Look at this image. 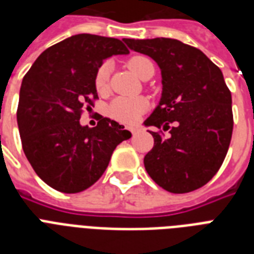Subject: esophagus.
<instances>
[{"instance_id":"34e87169","label":"esophagus","mask_w":254,"mask_h":254,"mask_svg":"<svg viewBox=\"0 0 254 254\" xmlns=\"http://www.w3.org/2000/svg\"><path fill=\"white\" fill-rule=\"evenodd\" d=\"M138 130H139L138 127H131V129H130V131L133 133V134H135V133H137Z\"/></svg>"}]
</instances>
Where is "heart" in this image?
I'll use <instances>...</instances> for the list:
<instances>
[{"label": "heart", "instance_id": "heart-1", "mask_svg": "<svg viewBox=\"0 0 254 254\" xmlns=\"http://www.w3.org/2000/svg\"><path fill=\"white\" fill-rule=\"evenodd\" d=\"M127 67L131 69V72L138 77H142L147 68L154 64L150 58L145 55H134L127 61ZM109 72H111V63L104 62L99 65L95 73V87L99 92H104L108 88L109 80ZM147 109V101L143 97H116L108 108V115L112 119L117 120L124 124H133L137 121L141 113Z\"/></svg>", "mask_w": 254, "mask_h": 254}]
</instances>
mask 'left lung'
<instances>
[{
	"label": "left lung",
	"mask_w": 254,
	"mask_h": 254,
	"mask_svg": "<svg viewBox=\"0 0 254 254\" xmlns=\"http://www.w3.org/2000/svg\"><path fill=\"white\" fill-rule=\"evenodd\" d=\"M157 62L162 97L145 121L154 146L143 158L153 181L173 193L191 192L224 162L233 130L232 96L220 68L200 50L170 38L123 39Z\"/></svg>",
	"instance_id": "obj_1"
}]
</instances>
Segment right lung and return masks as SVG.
Instances as JSON below:
<instances>
[{
    "label": "right lung",
    "mask_w": 254,
    "mask_h": 254,
    "mask_svg": "<svg viewBox=\"0 0 254 254\" xmlns=\"http://www.w3.org/2000/svg\"><path fill=\"white\" fill-rule=\"evenodd\" d=\"M127 53L120 39L77 34L45 50L23 77L17 109L22 149L50 187L65 193L87 190L107 170L116 146L131 137L107 117L95 127L79 121L99 99L96 69L107 58Z\"/></svg>",
    "instance_id": "obj_1"
}]
</instances>
